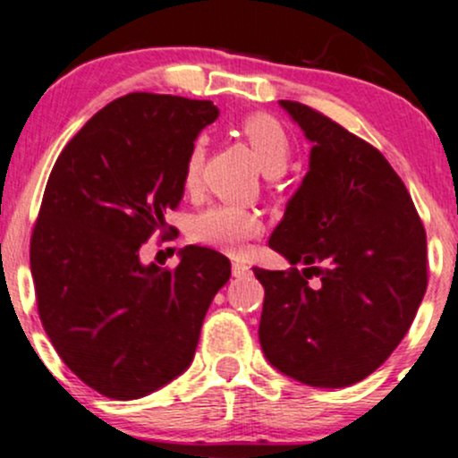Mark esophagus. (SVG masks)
Returning <instances> with one entry per match:
<instances>
[{"label":"esophagus","instance_id":"34e87169","mask_svg":"<svg viewBox=\"0 0 458 458\" xmlns=\"http://www.w3.org/2000/svg\"><path fill=\"white\" fill-rule=\"evenodd\" d=\"M233 276L234 277H247V276H251V269L245 265V262H233Z\"/></svg>","mask_w":458,"mask_h":458}]
</instances>
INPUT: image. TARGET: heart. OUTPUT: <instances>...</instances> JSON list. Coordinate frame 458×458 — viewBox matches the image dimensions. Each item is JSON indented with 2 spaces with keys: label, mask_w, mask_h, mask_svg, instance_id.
Listing matches in <instances>:
<instances>
[{
  "label": "heart",
  "mask_w": 458,
  "mask_h": 458,
  "mask_svg": "<svg viewBox=\"0 0 458 458\" xmlns=\"http://www.w3.org/2000/svg\"><path fill=\"white\" fill-rule=\"evenodd\" d=\"M247 144L254 152L260 170L269 174H282L293 155V140L280 120L269 114H251L241 124ZM204 140H196L187 152L182 182L187 189H196L204 165ZM262 222L254 211L234 204H215L196 215L191 224V236L198 243L211 245L225 254H241L247 241L260 234Z\"/></svg>",
  "instance_id": "1"
}]
</instances>
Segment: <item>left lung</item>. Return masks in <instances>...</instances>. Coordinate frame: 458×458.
I'll return each instance as SVG.
<instances>
[{"label": "left lung", "instance_id": "left-lung-1", "mask_svg": "<svg viewBox=\"0 0 458 458\" xmlns=\"http://www.w3.org/2000/svg\"><path fill=\"white\" fill-rule=\"evenodd\" d=\"M280 105L312 150L269 247L306 269H254L265 286L260 346L293 379L346 387L375 372L411 327L427 293V233L375 146L308 105ZM312 275L318 287L309 286Z\"/></svg>", "mask_w": 458, "mask_h": 458}]
</instances>
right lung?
I'll list each match as a JSON object with an SVG mask.
<instances>
[{
	"instance_id": "right-lung-1",
	"label": "right lung",
	"mask_w": 458,
	"mask_h": 458,
	"mask_svg": "<svg viewBox=\"0 0 458 458\" xmlns=\"http://www.w3.org/2000/svg\"><path fill=\"white\" fill-rule=\"evenodd\" d=\"M217 115L211 101L120 97L68 141L47 181L30 245L38 314L62 361L103 396L133 401L185 372L230 280V260L208 247H185L172 271L140 262L181 204L189 148Z\"/></svg>"
}]
</instances>
